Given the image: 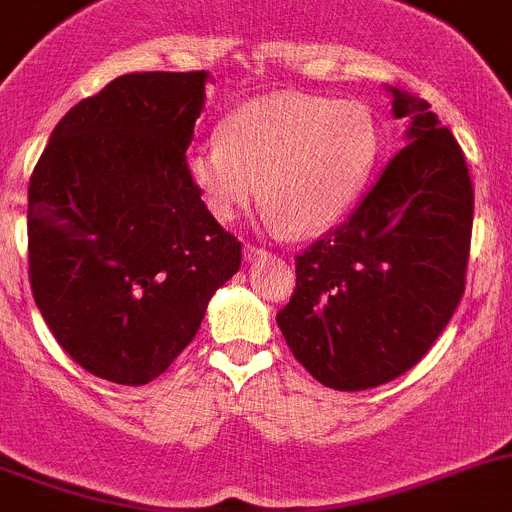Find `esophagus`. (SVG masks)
I'll return each mask as SVG.
<instances>
[{"mask_svg": "<svg viewBox=\"0 0 512 512\" xmlns=\"http://www.w3.org/2000/svg\"><path fill=\"white\" fill-rule=\"evenodd\" d=\"M264 256H266V248L251 246V243H246V246H243V259H246V261L264 259Z\"/></svg>", "mask_w": 512, "mask_h": 512, "instance_id": "34e87169", "label": "esophagus"}]
</instances>
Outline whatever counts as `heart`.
Masks as SVG:
<instances>
[{"instance_id":"b5f03b06","label":"heart","mask_w":512,"mask_h":512,"mask_svg":"<svg viewBox=\"0 0 512 512\" xmlns=\"http://www.w3.org/2000/svg\"><path fill=\"white\" fill-rule=\"evenodd\" d=\"M378 152V121L363 103L279 93L233 111L223 139L195 144L185 170L213 218L228 223L261 192L271 223L312 236L353 208Z\"/></svg>"}]
</instances>
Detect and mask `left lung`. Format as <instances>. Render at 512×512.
I'll return each mask as SVG.
<instances>
[{
  "label": "left lung",
  "mask_w": 512,
  "mask_h": 512,
  "mask_svg": "<svg viewBox=\"0 0 512 512\" xmlns=\"http://www.w3.org/2000/svg\"><path fill=\"white\" fill-rule=\"evenodd\" d=\"M406 144L342 225L297 256L279 330L312 378L365 391L414 368L464 294L472 192L452 131L424 98L388 86Z\"/></svg>",
  "instance_id": "obj_1"
}]
</instances>
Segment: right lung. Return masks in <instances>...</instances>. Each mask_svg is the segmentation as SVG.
Masks as SVG:
<instances>
[{
	"instance_id": "right-lung-1",
	"label": "right lung",
	"mask_w": 512,
	"mask_h": 512,
	"mask_svg": "<svg viewBox=\"0 0 512 512\" xmlns=\"http://www.w3.org/2000/svg\"><path fill=\"white\" fill-rule=\"evenodd\" d=\"M208 78H114L58 121L30 177L32 297L60 348L103 381L162 375L241 266V241L185 170Z\"/></svg>"
}]
</instances>
